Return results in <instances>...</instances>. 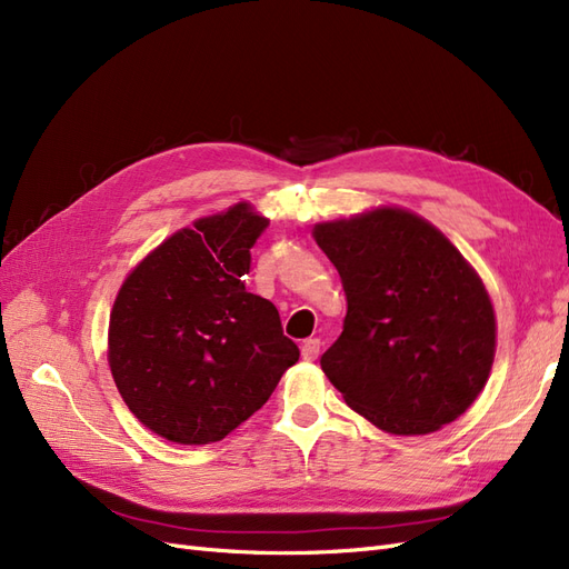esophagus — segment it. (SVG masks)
I'll return each mask as SVG.
<instances>
[{
    "mask_svg": "<svg viewBox=\"0 0 569 569\" xmlns=\"http://www.w3.org/2000/svg\"><path fill=\"white\" fill-rule=\"evenodd\" d=\"M320 347H322V341H320V339H306V341H303V347H301V356H303V360H316V358H318V353H320Z\"/></svg>",
    "mask_w": 569,
    "mask_h": 569,
    "instance_id": "esophagus-1",
    "label": "esophagus"
}]
</instances>
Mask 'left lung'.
<instances>
[{
	"mask_svg": "<svg viewBox=\"0 0 569 569\" xmlns=\"http://www.w3.org/2000/svg\"><path fill=\"white\" fill-rule=\"evenodd\" d=\"M347 295L322 372L356 412L389 435H429L485 389L493 306L479 274L435 226L377 209L313 228Z\"/></svg>",
	"mask_w": 569,
	"mask_h": 569,
	"instance_id": "left-lung-1",
	"label": "left lung"
}]
</instances>
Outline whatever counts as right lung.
I'll use <instances>...</instances> for the list:
<instances>
[{"label": "right lung", "mask_w": 569, "mask_h": 569, "mask_svg": "<svg viewBox=\"0 0 569 569\" xmlns=\"http://www.w3.org/2000/svg\"><path fill=\"white\" fill-rule=\"evenodd\" d=\"M268 218L237 203L168 237L120 287L109 366L126 406L159 437L199 446L249 420L299 360L268 299L247 291Z\"/></svg>", "instance_id": "1"}]
</instances>
